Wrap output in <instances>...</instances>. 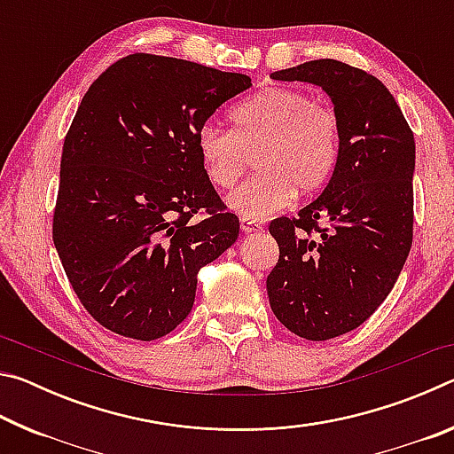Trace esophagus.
Instances as JSON below:
<instances>
[{
    "mask_svg": "<svg viewBox=\"0 0 454 454\" xmlns=\"http://www.w3.org/2000/svg\"><path fill=\"white\" fill-rule=\"evenodd\" d=\"M240 228H242V232H246V234L262 232V224H260V222L254 220V218H246V216H242V218H240Z\"/></svg>",
    "mask_w": 454,
    "mask_h": 454,
    "instance_id": "34e87169",
    "label": "esophagus"
}]
</instances>
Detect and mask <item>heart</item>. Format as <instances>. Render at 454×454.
Listing matches in <instances>:
<instances>
[{"label":"heart","mask_w":454,"mask_h":454,"mask_svg":"<svg viewBox=\"0 0 454 454\" xmlns=\"http://www.w3.org/2000/svg\"><path fill=\"white\" fill-rule=\"evenodd\" d=\"M232 132L212 121L198 129L196 152L212 186L226 190L250 156L258 174L226 196L230 210L264 218L314 194L333 176L340 152V120L333 107L294 88H272L236 106Z\"/></svg>","instance_id":"1"}]
</instances>
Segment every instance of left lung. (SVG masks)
<instances>
[{
    "instance_id": "obj_1",
    "label": "left lung",
    "mask_w": 454,
    "mask_h": 454,
    "mask_svg": "<svg viewBox=\"0 0 454 454\" xmlns=\"http://www.w3.org/2000/svg\"><path fill=\"white\" fill-rule=\"evenodd\" d=\"M270 78L322 88L340 120L326 188L268 228L280 248L266 278L272 312L290 333L328 340L379 309L409 256L414 136L384 83L342 61H306Z\"/></svg>"
}]
</instances>
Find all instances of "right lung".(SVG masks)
<instances>
[{"instance_id": "1", "label": "right lung", "mask_w": 454, "mask_h": 454, "mask_svg": "<svg viewBox=\"0 0 454 454\" xmlns=\"http://www.w3.org/2000/svg\"><path fill=\"white\" fill-rule=\"evenodd\" d=\"M252 80L132 53L91 83L61 153L53 244L91 318L156 340L188 317L198 270L240 222L204 174L196 134ZM200 209L204 221L190 223Z\"/></svg>"}]
</instances>
